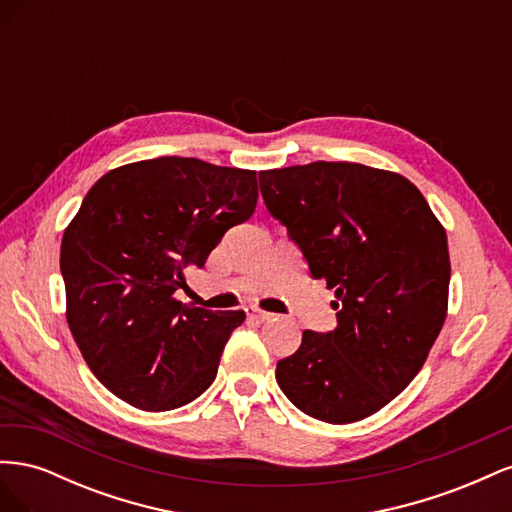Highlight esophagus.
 Wrapping results in <instances>:
<instances>
[{
    "label": "esophagus",
    "instance_id": "obj_1",
    "mask_svg": "<svg viewBox=\"0 0 512 512\" xmlns=\"http://www.w3.org/2000/svg\"><path fill=\"white\" fill-rule=\"evenodd\" d=\"M245 314H247V318L256 320V322H265V320H271V318H273L271 312H265V309H260V307H256V305L245 307Z\"/></svg>",
    "mask_w": 512,
    "mask_h": 512
}]
</instances>
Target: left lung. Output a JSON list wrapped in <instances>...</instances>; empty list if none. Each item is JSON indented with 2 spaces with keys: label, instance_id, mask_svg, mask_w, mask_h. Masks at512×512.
<instances>
[{
  "label": "left lung",
  "instance_id": "1",
  "mask_svg": "<svg viewBox=\"0 0 512 512\" xmlns=\"http://www.w3.org/2000/svg\"><path fill=\"white\" fill-rule=\"evenodd\" d=\"M260 192L316 280L337 329L303 331L275 369L301 412L346 425L395 399L425 365L448 309L446 230L414 183L354 162L262 170Z\"/></svg>",
  "mask_w": 512,
  "mask_h": 512
}]
</instances>
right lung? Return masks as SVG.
<instances>
[{"instance_id": "1", "label": "right lung", "mask_w": 512, "mask_h": 512, "mask_svg": "<svg viewBox=\"0 0 512 512\" xmlns=\"http://www.w3.org/2000/svg\"><path fill=\"white\" fill-rule=\"evenodd\" d=\"M256 203V170L177 156L113 168L87 192L59 267L74 342L113 395L166 412L209 389L245 312H211L175 292Z\"/></svg>"}]
</instances>
